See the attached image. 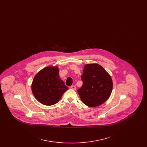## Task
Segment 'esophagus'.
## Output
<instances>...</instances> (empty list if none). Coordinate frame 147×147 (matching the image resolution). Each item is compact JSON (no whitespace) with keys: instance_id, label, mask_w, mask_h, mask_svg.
<instances>
[{"instance_id":"esophagus-1","label":"esophagus","mask_w":147,"mask_h":147,"mask_svg":"<svg viewBox=\"0 0 147 147\" xmlns=\"http://www.w3.org/2000/svg\"><path fill=\"white\" fill-rule=\"evenodd\" d=\"M70 88H71V89H72V90H76V87L75 86H73V85L71 86H70Z\"/></svg>"}]
</instances>
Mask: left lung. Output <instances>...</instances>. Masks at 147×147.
Wrapping results in <instances>:
<instances>
[{
	"mask_svg": "<svg viewBox=\"0 0 147 147\" xmlns=\"http://www.w3.org/2000/svg\"><path fill=\"white\" fill-rule=\"evenodd\" d=\"M82 80L83 84L78 92L85 105L96 107L104 104L110 98L113 87L112 78L100 64H85Z\"/></svg>",
	"mask_w": 147,
	"mask_h": 147,
	"instance_id": "1",
	"label": "left lung"
}]
</instances>
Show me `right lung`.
Instances as JSON below:
<instances>
[{
  "label": "right lung",
  "mask_w": 147,
  "mask_h": 147,
  "mask_svg": "<svg viewBox=\"0 0 147 147\" xmlns=\"http://www.w3.org/2000/svg\"><path fill=\"white\" fill-rule=\"evenodd\" d=\"M57 66H49L40 70L34 78L31 90L41 104L51 106L57 104L68 89L59 76Z\"/></svg>",
  "instance_id": "add662e5"
}]
</instances>
